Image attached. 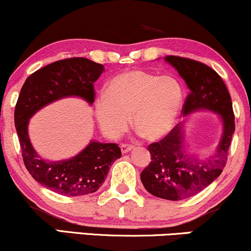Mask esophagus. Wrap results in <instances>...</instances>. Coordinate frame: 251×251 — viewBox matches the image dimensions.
Instances as JSON below:
<instances>
[{
  "mask_svg": "<svg viewBox=\"0 0 251 251\" xmlns=\"http://www.w3.org/2000/svg\"><path fill=\"white\" fill-rule=\"evenodd\" d=\"M132 149H134V146H130V144H122V146H121V151H122L123 154H126V152H129Z\"/></svg>",
  "mask_w": 251,
  "mask_h": 251,
  "instance_id": "34e87169",
  "label": "esophagus"
}]
</instances>
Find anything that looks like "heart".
Returning <instances> with one entry per match:
<instances>
[{
	"instance_id": "b5f03b06",
	"label": "heart",
	"mask_w": 251,
	"mask_h": 251,
	"mask_svg": "<svg viewBox=\"0 0 251 251\" xmlns=\"http://www.w3.org/2000/svg\"><path fill=\"white\" fill-rule=\"evenodd\" d=\"M183 104V90L172 76L142 69L122 73L109 82L94 114L105 136L116 140L128 129L132 116L135 129L147 140L166 136L175 126Z\"/></svg>"
}]
</instances>
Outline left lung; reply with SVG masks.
Segmentation results:
<instances>
[{
	"instance_id": "left-lung-1",
	"label": "left lung",
	"mask_w": 251,
	"mask_h": 251,
	"mask_svg": "<svg viewBox=\"0 0 251 251\" xmlns=\"http://www.w3.org/2000/svg\"><path fill=\"white\" fill-rule=\"evenodd\" d=\"M164 58L177 70L189 89L182 108L183 114L209 109L220 114L223 122V136L219 148L207 160L185 154L179 125L158 142L148 146L151 161L141 173L144 188L156 197L179 201L196 195L221 175L235 131V115L230 94L213 68L181 56L168 55Z\"/></svg>"
}]
</instances>
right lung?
Masks as SVG:
<instances>
[{"instance_id":"obj_1","label":"right lung","mask_w":251,"mask_h":251,"mask_svg":"<svg viewBox=\"0 0 251 251\" xmlns=\"http://www.w3.org/2000/svg\"><path fill=\"white\" fill-rule=\"evenodd\" d=\"M104 70L102 64L84 57L52 62L25 79L15 105V126L23 163L36 182L64 196L95 193L107 177L111 164L121 157L116 143H89L70 160L49 162L41 158L28 137L29 119L44 105L67 96H79L93 104L94 83Z\"/></svg>"}]
</instances>
